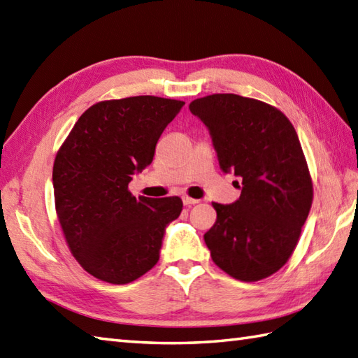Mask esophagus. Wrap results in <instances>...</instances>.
I'll use <instances>...</instances> for the list:
<instances>
[{
	"label": "esophagus",
	"mask_w": 358,
	"mask_h": 358,
	"mask_svg": "<svg viewBox=\"0 0 358 358\" xmlns=\"http://www.w3.org/2000/svg\"><path fill=\"white\" fill-rule=\"evenodd\" d=\"M200 200H196V199H191V196H183V203L186 204V206H192V204H196L199 203Z\"/></svg>",
	"instance_id": "34e87169"
}]
</instances>
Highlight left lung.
Returning <instances> with one entry per match:
<instances>
[{"label":"left lung","mask_w":358,"mask_h":358,"mask_svg":"<svg viewBox=\"0 0 358 358\" xmlns=\"http://www.w3.org/2000/svg\"><path fill=\"white\" fill-rule=\"evenodd\" d=\"M189 109L209 129L222 171L241 178L237 201L212 203L217 222L204 234L212 260L240 281L269 277L292 255L313 204L299 135L283 112L254 98L214 94Z\"/></svg>","instance_id":"8db88e82"}]
</instances>
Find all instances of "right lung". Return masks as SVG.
Returning <instances> with one entry per match:
<instances>
[{"mask_svg":"<svg viewBox=\"0 0 358 358\" xmlns=\"http://www.w3.org/2000/svg\"><path fill=\"white\" fill-rule=\"evenodd\" d=\"M183 106L152 95L100 101L57 152L58 222L75 260L95 278L126 285L157 264L166 226L178 218L183 201L135 199L127 186L152 163L159 135Z\"/></svg>","mask_w":358,"mask_h":358,"instance_id":"add662e5","label":"right lung"}]
</instances>
